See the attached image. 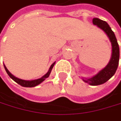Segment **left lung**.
Listing matches in <instances>:
<instances>
[{
	"instance_id": "8db88e82",
	"label": "left lung",
	"mask_w": 121,
	"mask_h": 121,
	"mask_svg": "<svg viewBox=\"0 0 121 121\" xmlns=\"http://www.w3.org/2000/svg\"><path fill=\"white\" fill-rule=\"evenodd\" d=\"M92 23L94 25H96L98 27L105 31V33L108 36L112 45V55L110 62L107 65V66L102 70H100L97 74L90 77V78L85 80L82 78L84 82L88 83L90 85H99L106 82L115 74L119 63L120 52L119 46L115 34L112 31L111 28L107 23V22L98 18H94L92 19Z\"/></svg>"
}]
</instances>
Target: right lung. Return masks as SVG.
<instances>
[{
	"mask_svg": "<svg viewBox=\"0 0 121 121\" xmlns=\"http://www.w3.org/2000/svg\"><path fill=\"white\" fill-rule=\"evenodd\" d=\"M54 64H55V62H54L51 65V67H50V68H49V71H48V72L47 74H45L42 77H41V78L37 79V80H21V79L17 78V77H16L15 76H13L9 71L8 70V69L6 68V67L5 66V65H4V67H5V69L7 74L9 75V77H11V78L13 80H14L16 82H17L18 85H21L23 87H35V86L41 84L43 81L45 80L46 78L49 77V74L51 73V71H52V69Z\"/></svg>",
	"mask_w": 121,
	"mask_h": 121,
	"instance_id": "1",
	"label": "right lung"
}]
</instances>
